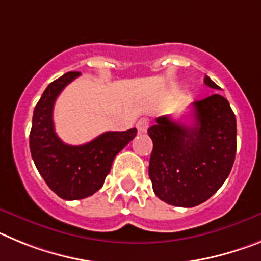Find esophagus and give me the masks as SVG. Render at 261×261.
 Returning a JSON list of instances; mask_svg holds the SVG:
<instances>
[{
    "label": "esophagus",
    "instance_id": "34e87169",
    "mask_svg": "<svg viewBox=\"0 0 261 261\" xmlns=\"http://www.w3.org/2000/svg\"><path fill=\"white\" fill-rule=\"evenodd\" d=\"M136 126H137L138 132L145 133L147 130V128H149V120L145 119V117H142V119L138 120L137 124H136Z\"/></svg>",
    "mask_w": 261,
    "mask_h": 261
}]
</instances>
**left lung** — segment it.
<instances>
[{"label": "left lung", "instance_id": "8db88e82", "mask_svg": "<svg viewBox=\"0 0 261 261\" xmlns=\"http://www.w3.org/2000/svg\"><path fill=\"white\" fill-rule=\"evenodd\" d=\"M205 85L220 90L206 75ZM193 125L156 117L149 176L154 193L174 206L192 208L212 197L229 176L237 153V120L227 99L212 94L192 106Z\"/></svg>", "mask_w": 261, "mask_h": 261}]
</instances>
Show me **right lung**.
I'll return each mask as SVG.
<instances>
[{"instance_id":"1","label":"right lung","mask_w":261,"mask_h":261,"mask_svg":"<svg viewBox=\"0 0 261 261\" xmlns=\"http://www.w3.org/2000/svg\"><path fill=\"white\" fill-rule=\"evenodd\" d=\"M80 74L69 71L48 85L35 106L30 132V150L39 174L64 200L85 199L100 190L115 156L137 135L136 128L106 132L78 146L60 140L53 125V106L64 87Z\"/></svg>"}]
</instances>
